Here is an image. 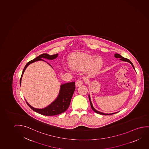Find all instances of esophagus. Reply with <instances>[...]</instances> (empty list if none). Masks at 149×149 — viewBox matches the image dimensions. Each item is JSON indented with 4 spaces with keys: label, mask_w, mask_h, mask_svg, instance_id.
<instances>
[{
    "label": "esophagus",
    "mask_w": 149,
    "mask_h": 149,
    "mask_svg": "<svg viewBox=\"0 0 149 149\" xmlns=\"http://www.w3.org/2000/svg\"><path fill=\"white\" fill-rule=\"evenodd\" d=\"M83 84H84V82H83L82 80H77V81H76V86H81V85H82Z\"/></svg>",
    "instance_id": "34e87169"
}]
</instances>
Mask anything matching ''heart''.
Returning <instances> with one entry per match:
<instances>
[{"instance_id":"obj_1","label":"heart","mask_w":149,"mask_h":149,"mask_svg":"<svg viewBox=\"0 0 149 149\" xmlns=\"http://www.w3.org/2000/svg\"><path fill=\"white\" fill-rule=\"evenodd\" d=\"M70 67L74 70H84L88 69V73L95 75L102 69L104 61L99 56L84 53L72 54L69 58Z\"/></svg>"}]
</instances>
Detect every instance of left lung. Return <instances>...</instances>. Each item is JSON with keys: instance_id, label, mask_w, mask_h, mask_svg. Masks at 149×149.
I'll list each match as a JSON object with an SVG mask.
<instances>
[{"instance_id": "8db88e82", "label": "left lung", "mask_w": 149, "mask_h": 149, "mask_svg": "<svg viewBox=\"0 0 149 149\" xmlns=\"http://www.w3.org/2000/svg\"><path fill=\"white\" fill-rule=\"evenodd\" d=\"M114 57L115 58H120V61H125V62H127V63H131L132 65V67L133 68V69H134V70H135V69L134 65H133V63H132L131 61H130L129 59H128L127 58H124V57H123V56H121L119 54H115ZM88 98H89V100H90V104H91V108H92V110H93L95 113H98V114H99L104 115H112L114 114H116V113H118L119 112L118 111V112H117L110 113V114H107V113H104L99 112V111H97L96 109H95V108H94L93 104H92V102H91V98H90V95H88Z\"/></svg>"}]
</instances>
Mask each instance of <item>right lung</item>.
Masks as SVG:
<instances>
[{"instance_id":"1","label":"right lung","mask_w":149,"mask_h":149,"mask_svg":"<svg viewBox=\"0 0 149 149\" xmlns=\"http://www.w3.org/2000/svg\"><path fill=\"white\" fill-rule=\"evenodd\" d=\"M57 57L58 54L50 55L49 54L45 53L40 55L39 56L37 57L36 58H34V59L27 63L26 66L24 68V70L22 73V76L20 80V85L21 86L22 77L24 72L25 71L26 68L28 67L29 65L38 61H43L46 62L45 61L42 59L43 58L47 59L48 60H53L54 59H56ZM48 64L53 68V67L49 63ZM75 82H70L61 84L59 92L57 98L51 104L43 109H37L34 108L31 106L26 100V102L32 110L36 112L45 116H54L56 115L60 114L61 113L65 112L69 107L72 97L75 90Z\"/></svg>"}]
</instances>
